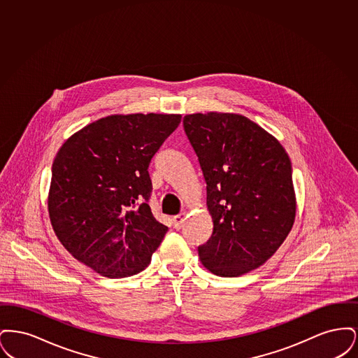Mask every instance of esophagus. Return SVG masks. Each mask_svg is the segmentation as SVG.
Wrapping results in <instances>:
<instances>
[{"label":"esophagus","mask_w":358,"mask_h":358,"mask_svg":"<svg viewBox=\"0 0 358 358\" xmlns=\"http://www.w3.org/2000/svg\"><path fill=\"white\" fill-rule=\"evenodd\" d=\"M187 220V215H185V212H182V213H180V215H177V216H174L173 217V224H174V228L176 229H181L182 228V225H184V222Z\"/></svg>","instance_id":"1"}]
</instances>
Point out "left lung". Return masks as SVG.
Masks as SVG:
<instances>
[{
    "label": "left lung",
    "mask_w": 358,
    "mask_h": 358,
    "mask_svg": "<svg viewBox=\"0 0 358 358\" xmlns=\"http://www.w3.org/2000/svg\"><path fill=\"white\" fill-rule=\"evenodd\" d=\"M184 130L206 182L213 232L199 247L201 263L220 276H240L266 263L295 220L291 161L255 122L228 113L190 114Z\"/></svg>",
    "instance_id": "left-lung-1"
}]
</instances>
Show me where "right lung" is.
<instances>
[{"instance_id":"1","label":"right lung","mask_w":358,"mask_h":358,"mask_svg":"<svg viewBox=\"0 0 358 358\" xmlns=\"http://www.w3.org/2000/svg\"><path fill=\"white\" fill-rule=\"evenodd\" d=\"M178 114L110 115L69 136L52 165L48 212L71 255L107 278L143 271L168 227L149 206V165Z\"/></svg>"}]
</instances>
